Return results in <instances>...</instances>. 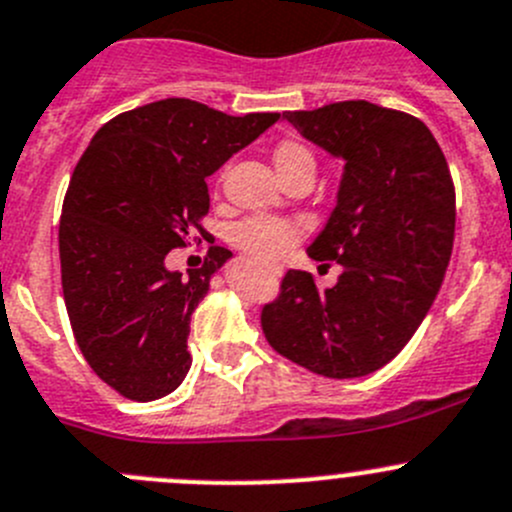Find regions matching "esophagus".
Listing matches in <instances>:
<instances>
[{"label": "esophagus", "instance_id": "34e87169", "mask_svg": "<svg viewBox=\"0 0 512 512\" xmlns=\"http://www.w3.org/2000/svg\"><path fill=\"white\" fill-rule=\"evenodd\" d=\"M274 274H281V271H279V269H276V271H274Z\"/></svg>", "mask_w": 512, "mask_h": 512}]
</instances>
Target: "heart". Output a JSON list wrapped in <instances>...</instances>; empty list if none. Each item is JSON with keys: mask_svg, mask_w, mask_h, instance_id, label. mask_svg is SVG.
<instances>
[{"mask_svg": "<svg viewBox=\"0 0 512 512\" xmlns=\"http://www.w3.org/2000/svg\"><path fill=\"white\" fill-rule=\"evenodd\" d=\"M274 165L284 180L296 173H304V170H311V173L316 170L314 153L306 145L296 143V140H284L274 150ZM233 241L253 261H259V264H276L299 241V228L289 221H281V218L256 216L233 228Z\"/></svg>", "mask_w": 512, "mask_h": 512, "instance_id": "heart-1", "label": "heart"}]
</instances>
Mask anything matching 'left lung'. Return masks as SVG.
<instances>
[{"label": "left lung", "instance_id": "obj_1", "mask_svg": "<svg viewBox=\"0 0 512 512\" xmlns=\"http://www.w3.org/2000/svg\"><path fill=\"white\" fill-rule=\"evenodd\" d=\"M284 118L344 160L337 206L306 251L344 271L324 291L306 271H286L261 326L276 352L309 372L364 377L402 352L445 279L455 241L450 168L422 120L374 102Z\"/></svg>", "mask_w": 512, "mask_h": 512}]
</instances>
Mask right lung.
<instances>
[{
    "label": "right lung",
    "instance_id": "obj_1",
    "mask_svg": "<svg viewBox=\"0 0 512 512\" xmlns=\"http://www.w3.org/2000/svg\"><path fill=\"white\" fill-rule=\"evenodd\" d=\"M276 120L168 97L102 125L75 165L60 218L62 294L82 357L123 397L150 402L186 379L191 314L233 253L213 246L188 276L165 256L201 231L208 175Z\"/></svg>",
    "mask_w": 512,
    "mask_h": 512
}]
</instances>
